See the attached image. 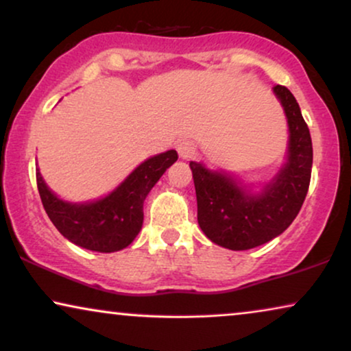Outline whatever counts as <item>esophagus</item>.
<instances>
[{"instance_id": "1", "label": "esophagus", "mask_w": 351, "mask_h": 351, "mask_svg": "<svg viewBox=\"0 0 351 351\" xmlns=\"http://www.w3.org/2000/svg\"><path fill=\"white\" fill-rule=\"evenodd\" d=\"M176 150H178L181 158H193L196 155V147H194L193 143L189 141H180L176 144Z\"/></svg>"}]
</instances>
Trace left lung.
I'll return each mask as SVG.
<instances>
[{
    "label": "left lung",
    "instance_id": "1",
    "mask_svg": "<svg viewBox=\"0 0 351 351\" xmlns=\"http://www.w3.org/2000/svg\"><path fill=\"white\" fill-rule=\"evenodd\" d=\"M274 94L287 114L290 143L285 167L259 194L239 188L228 175L191 162L197 197V221L215 245L233 251L261 246L285 232L308 194L313 168V143L296 99L283 86Z\"/></svg>",
    "mask_w": 351,
    "mask_h": 351
}]
</instances>
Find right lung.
<instances>
[{
	"mask_svg": "<svg viewBox=\"0 0 351 351\" xmlns=\"http://www.w3.org/2000/svg\"><path fill=\"white\" fill-rule=\"evenodd\" d=\"M176 160V150L147 158L112 194L94 202L73 204L56 197L38 168L37 188L45 212L66 239L90 251L114 252L134 241L143 228V207L149 191Z\"/></svg>",
	"mask_w": 351,
	"mask_h": 351,
	"instance_id": "1",
	"label": "right lung"
}]
</instances>
